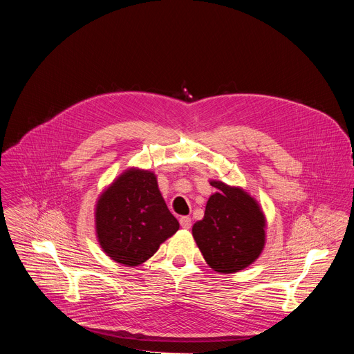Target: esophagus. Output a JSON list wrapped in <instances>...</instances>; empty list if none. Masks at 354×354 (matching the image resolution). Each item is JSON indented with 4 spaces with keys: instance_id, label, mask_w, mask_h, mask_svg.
I'll use <instances>...</instances> for the list:
<instances>
[{
    "instance_id": "1",
    "label": "esophagus",
    "mask_w": 354,
    "mask_h": 354,
    "mask_svg": "<svg viewBox=\"0 0 354 354\" xmlns=\"http://www.w3.org/2000/svg\"><path fill=\"white\" fill-rule=\"evenodd\" d=\"M179 223H180V227L185 228V230H189V228L192 227V220H190L189 217H186V216L180 217V218H179Z\"/></svg>"
}]
</instances>
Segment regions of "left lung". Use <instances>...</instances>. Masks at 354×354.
Returning <instances> with one entry per match:
<instances>
[{"instance_id": "left-lung-1", "label": "left lung", "mask_w": 354, "mask_h": 354, "mask_svg": "<svg viewBox=\"0 0 354 354\" xmlns=\"http://www.w3.org/2000/svg\"><path fill=\"white\" fill-rule=\"evenodd\" d=\"M209 182L218 192L209 197L205 217L194 223L192 235L214 272L236 273L261 257L268 220L259 201L243 187L216 179Z\"/></svg>"}]
</instances>
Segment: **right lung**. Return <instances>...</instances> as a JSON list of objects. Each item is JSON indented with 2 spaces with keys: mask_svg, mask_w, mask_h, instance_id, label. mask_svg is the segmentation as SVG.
<instances>
[{
  "mask_svg": "<svg viewBox=\"0 0 354 354\" xmlns=\"http://www.w3.org/2000/svg\"><path fill=\"white\" fill-rule=\"evenodd\" d=\"M93 214L97 243L112 261L129 268L148 261L179 230L157 175L137 167L124 169L100 192Z\"/></svg>",
  "mask_w": 354,
  "mask_h": 354,
  "instance_id": "obj_1",
  "label": "right lung"
}]
</instances>
